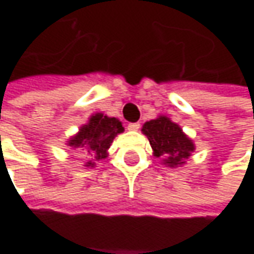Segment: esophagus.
Here are the masks:
<instances>
[{"instance_id":"34e87169","label":"esophagus","mask_w":254,"mask_h":254,"mask_svg":"<svg viewBox=\"0 0 254 254\" xmlns=\"http://www.w3.org/2000/svg\"><path fill=\"white\" fill-rule=\"evenodd\" d=\"M140 128V123H130L128 126H127V130L128 131H137Z\"/></svg>"}]
</instances>
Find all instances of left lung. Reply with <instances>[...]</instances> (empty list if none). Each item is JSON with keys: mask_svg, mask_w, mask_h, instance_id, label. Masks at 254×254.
I'll return each instance as SVG.
<instances>
[{"mask_svg": "<svg viewBox=\"0 0 254 254\" xmlns=\"http://www.w3.org/2000/svg\"><path fill=\"white\" fill-rule=\"evenodd\" d=\"M141 131L151 144L152 155L171 168L182 167L195 151L193 141L167 116L144 123Z\"/></svg>", "mask_w": 254, "mask_h": 254, "instance_id": "obj_1", "label": "left lung"}]
</instances>
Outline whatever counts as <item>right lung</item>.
<instances>
[{
    "label": "right lung",
    "mask_w": 254,
    "mask_h": 254,
    "mask_svg": "<svg viewBox=\"0 0 254 254\" xmlns=\"http://www.w3.org/2000/svg\"><path fill=\"white\" fill-rule=\"evenodd\" d=\"M124 131L123 123L116 117L104 116L103 113H94L89 117L86 124L80 126L79 131L69 137L66 145L70 150H77L90 158L84 167L94 168L96 162L109 155V148L113 140Z\"/></svg>",
    "instance_id": "add662e5"
}]
</instances>
